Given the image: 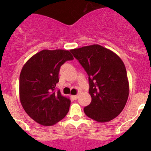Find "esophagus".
Returning <instances> with one entry per match:
<instances>
[{
	"mask_svg": "<svg viewBox=\"0 0 151 151\" xmlns=\"http://www.w3.org/2000/svg\"><path fill=\"white\" fill-rule=\"evenodd\" d=\"M72 97H73L74 100H76V99H78V95H73V96H72Z\"/></svg>",
	"mask_w": 151,
	"mask_h": 151,
	"instance_id": "1",
	"label": "esophagus"
}]
</instances>
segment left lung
<instances>
[{
    "label": "left lung",
    "instance_id": "1",
    "mask_svg": "<svg viewBox=\"0 0 151 151\" xmlns=\"http://www.w3.org/2000/svg\"><path fill=\"white\" fill-rule=\"evenodd\" d=\"M88 76L91 102L84 108L89 118L112 120L122 111L129 94L126 69L114 52L99 45L70 50Z\"/></svg>",
    "mask_w": 151,
    "mask_h": 151
}]
</instances>
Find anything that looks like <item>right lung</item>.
<instances>
[{"mask_svg":"<svg viewBox=\"0 0 151 151\" xmlns=\"http://www.w3.org/2000/svg\"><path fill=\"white\" fill-rule=\"evenodd\" d=\"M73 60L69 50H43L25 63L19 76V99L28 115L40 125L50 126L66 116L70 100L55 91L60 68Z\"/></svg>","mask_w":151,"mask_h":151,"instance_id":"right-lung-1","label":"right lung"}]
</instances>
